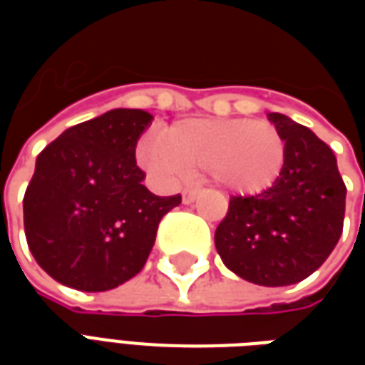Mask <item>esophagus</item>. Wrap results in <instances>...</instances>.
I'll return each mask as SVG.
<instances>
[{
  "mask_svg": "<svg viewBox=\"0 0 365 365\" xmlns=\"http://www.w3.org/2000/svg\"><path fill=\"white\" fill-rule=\"evenodd\" d=\"M199 195V187H187V190H183L182 191V199H183V203L187 205V203H193L195 199H197Z\"/></svg>",
  "mask_w": 365,
  "mask_h": 365,
  "instance_id": "esophagus-1",
  "label": "esophagus"
}]
</instances>
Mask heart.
<instances>
[{"instance_id":"heart-1","label":"heart","mask_w":365,"mask_h":365,"mask_svg":"<svg viewBox=\"0 0 365 365\" xmlns=\"http://www.w3.org/2000/svg\"><path fill=\"white\" fill-rule=\"evenodd\" d=\"M140 160L158 175L201 170L225 190L252 195L272 187L282 174L285 140L268 120L195 117L172 125L164 140L143 143Z\"/></svg>"}]
</instances>
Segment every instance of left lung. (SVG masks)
I'll use <instances>...</instances> for the list:
<instances>
[{"label": "left lung", "instance_id": "left-lung-1", "mask_svg": "<svg viewBox=\"0 0 365 365\" xmlns=\"http://www.w3.org/2000/svg\"><path fill=\"white\" fill-rule=\"evenodd\" d=\"M268 119L285 140V164L258 195L230 197L215 230L225 266L246 282L282 287L319 269L344 227L346 185L336 156L311 128L282 113Z\"/></svg>", "mask_w": 365, "mask_h": 365}]
</instances>
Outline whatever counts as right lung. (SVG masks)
<instances>
[{"mask_svg": "<svg viewBox=\"0 0 365 365\" xmlns=\"http://www.w3.org/2000/svg\"><path fill=\"white\" fill-rule=\"evenodd\" d=\"M150 113L111 109L74 125L36 156L23 197L25 237L36 264L80 291H107L148 260L162 217L182 195L143 185L135 150Z\"/></svg>", "mask_w": 365, "mask_h": 365, "instance_id": "right-lung-1", "label": "right lung"}]
</instances>
